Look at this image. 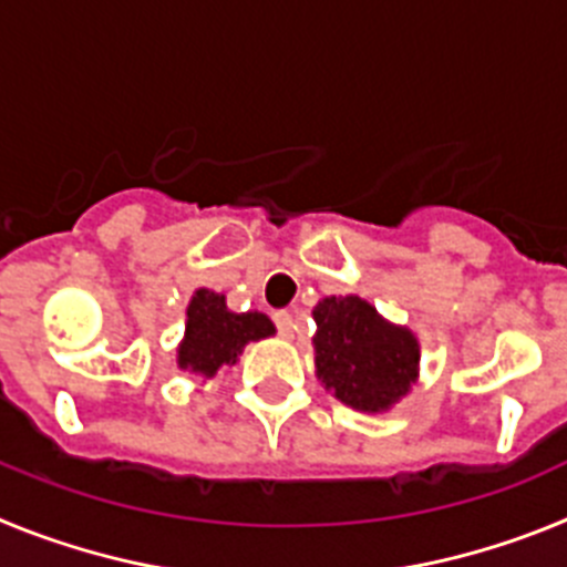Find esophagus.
<instances>
[{"instance_id": "obj_1", "label": "esophagus", "mask_w": 567, "mask_h": 567, "mask_svg": "<svg viewBox=\"0 0 567 567\" xmlns=\"http://www.w3.org/2000/svg\"><path fill=\"white\" fill-rule=\"evenodd\" d=\"M272 320H275V327H278L280 338H292V332H295L292 315H289V312H275Z\"/></svg>"}]
</instances>
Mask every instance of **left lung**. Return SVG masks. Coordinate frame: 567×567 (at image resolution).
<instances>
[{"label": "left lung", "mask_w": 567, "mask_h": 567, "mask_svg": "<svg viewBox=\"0 0 567 567\" xmlns=\"http://www.w3.org/2000/svg\"><path fill=\"white\" fill-rule=\"evenodd\" d=\"M312 318L318 378L334 398L360 412H383L412 389L420 349L409 329L385 323L358 295L323 298Z\"/></svg>", "instance_id": "left-lung-1"}]
</instances>
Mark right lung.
Masks as SVG:
<instances>
[{"label": "right lung", "instance_id": "right-lung-1", "mask_svg": "<svg viewBox=\"0 0 567 567\" xmlns=\"http://www.w3.org/2000/svg\"><path fill=\"white\" fill-rule=\"evenodd\" d=\"M272 320L260 312L235 315L224 295L198 289L187 307V334L178 346V365L213 378L221 365H233L249 340L269 338Z\"/></svg>", "mask_w": 567, "mask_h": 567}]
</instances>
